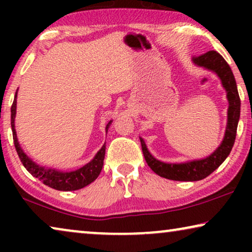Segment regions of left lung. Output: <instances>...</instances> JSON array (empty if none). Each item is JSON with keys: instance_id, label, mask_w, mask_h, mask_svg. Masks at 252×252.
<instances>
[{"instance_id": "8db88e82", "label": "left lung", "mask_w": 252, "mask_h": 252, "mask_svg": "<svg viewBox=\"0 0 252 252\" xmlns=\"http://www.w3.org/2000/svg\"><path fill=\"white\" fill-rule=\"evenodd\" d=\"M192 62L197 66L213 71L221 80L222 87L225 88L227 93V99H228L229 104L228 111H227V127L222 142L215 150V153H212L209 157L203 158V159L179 164L164 163V161L156 159L149 153L146 143H144V140L140 137L143 156L151 170L159 177L175 181H198L206 178L213 171L217 170L232 150L234 142H235L237 124H239L240 119L241 101L239 92H237L236 81L229 65L223 60L221 55L215 50H210L201 56L194 57Z\"/></svg>"}]
</instances>
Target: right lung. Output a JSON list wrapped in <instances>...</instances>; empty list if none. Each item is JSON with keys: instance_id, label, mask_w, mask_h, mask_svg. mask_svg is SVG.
<instances>
[{"instance_id": "right-lung-1", "label": "right lung", "mask_w": 252, "mask_h": 252, "mask_svg": "<svg viewBox=\"0 0 252 252\" xmlns=\"http://www.w3.org/2000/svg\"><path fill=\"white\" fill-rule=\"evenodd\" d=\"M16 108H17V93L15 95V99L11 105V129H12V136H13V143H15L17 154H18L19 159L22 161L24 166L27 171L30 172L33 177L39 179L42 181L44 185L48 187L56 189V190H63V191H72L78 190L92 184L93 181L96 180L97 177L101 173L103 167V160H104L105 156V144L99 149V151L96 154L94 159L86 164L85 166L75 171L71 172H63L57 171L54 168H46L43 166H40L34 163L27 155L24 153L22 148L19 146L18 140H17V134L15 129V117H16ZM112 122L110 120L108 125L105 127L106 133H108V128L110 124Z\"/></svg>"}]
</instances>
